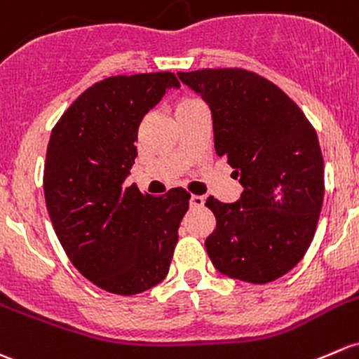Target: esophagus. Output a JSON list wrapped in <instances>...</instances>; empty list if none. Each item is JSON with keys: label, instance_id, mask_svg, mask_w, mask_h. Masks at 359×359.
<instances>
[{"label": "esophagus", "instance_id": "34e87169", "mask_svg": "<svg viewBox=\"0 0 359 359\" xmlns=\"http://www.w3.org/2000/svg\"><path fill=\"white\" fill-rule=\"evenodd\" d=\"M205 205V198L203 196H191V208H201Z\"/></svg>", "mask_w": 359, "mask_h": 359}]
</instances>
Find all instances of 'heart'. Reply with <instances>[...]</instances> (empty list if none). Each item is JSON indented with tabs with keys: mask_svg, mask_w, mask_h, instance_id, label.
<instances>
[{
	"mask_svg": "<svg viewBox=\"0 0 359 359\" xmlns=\"http://www.w3.org/2000/svg\"><path fill=\"white\" fill-rule=\"evenodd\" d=\"M196 104H199V101L196 100V97L179 96L175 101H173V110H175V115H179V113L189 110V108L196 107Z\"/></svg>",
	"mask_w": 359,
	"mask_h": 359,
	"instance_id": "heart-1",
	"label": "heart"
}]
</instances>
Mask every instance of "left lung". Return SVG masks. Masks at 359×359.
Listing matches in <instances>:
<instances>
[{"label": "left lung", "mask_w": 359, "mask_h": 359, "mask_svg": "<svg viewBox=\"0 0 359 359\" xmlns=\"http://www.w3.org/2000/svg\"><path fill=\"white\" fill-rule=\"evenodd\" d=\"M208 103L215 151L244 187L236 203L210 196L217 229L205 246L220 273L266 284L306 255L325 180L318 137L301 108L269 79L244 69L179 72Z\"/></svg>", "instance_id": "1"}]
</instances>
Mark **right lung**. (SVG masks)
Segmentation results:
<instances>
[{"instance_id": "right-lung-1", "label": "right lung", "mask_w": 359, "mask_h": 359, "mask_svg": "<svg viewBox=\"0 0 359 359\" xmlns=\"http://www.w3.org/2000/svg\"><path fill=\"white\" fill-rule=\"evenodd\" d=\"M175 74L113 75L88 88L53 127L44 198L67 256L88 280L120 296L144 292L167 277L191 194L160 198L126 187L139 123Z\"/></svg>"}]
</instances>
